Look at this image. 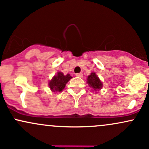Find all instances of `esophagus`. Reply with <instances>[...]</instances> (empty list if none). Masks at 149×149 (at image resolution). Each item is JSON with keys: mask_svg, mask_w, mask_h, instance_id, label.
Instances as JSON below:
<instances>
[{"mask_svg": "<svg viewBox=\"0 0 149 149\" xmlns=\"http://www.w3.org/2000/svg\"><path fill=\"white\" fill-rule=\"evenodd\" d=\"M76 76L78 77H83V74H81V73H77L76 74Z\"/></svg>", "mask_w": 149, "mask_h": 149, "instance_id": "esophagus-1", "label": "esophagus"}]
</instances>
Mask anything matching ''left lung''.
I'll return each instance as SVG.
<instances>
[{
    "label": "left lung",
    "mask_w": 149,
    "mask_h": 149,
    "mask_svg": "<svg viewBox=\"0 0 149 149\" xmlns=\"http://www.w3.org/2000/svg\"><path fill=\"white\" fill-rule=\"evenodd\" d=\"M87 82L89 87H92L95 91V92H98L102 87V82L95 72H92L87 77Z\"/></svg>",
    "instance_id": "1"
}]
</instances>
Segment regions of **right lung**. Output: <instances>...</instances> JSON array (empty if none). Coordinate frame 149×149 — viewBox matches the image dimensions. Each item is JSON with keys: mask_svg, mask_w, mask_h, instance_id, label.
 <instances>
[{"mask_svg": "<svg viewBox=\"0 0 149 149\" xmlns=\"http://www.w3.org/2000/svg\"><path fill=\"white\" fill-rule=\"evenodd\" d=\"M72 78L70 74L64 75L61 72H58L49 81V87L52 92H60L65 89L66 84Z\"/></svg>", "mask_w": 149, "mask_h": 149, "instance_id": "obj_1", "label": "right lung"}]
</instances>
